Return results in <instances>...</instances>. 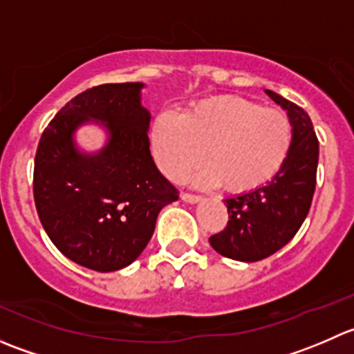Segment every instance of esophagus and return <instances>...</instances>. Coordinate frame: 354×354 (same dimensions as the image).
<instances>
[{
  "mask_svg": "<svg viewBox=\"0 0 354 354\" xmlns=\"http://www.w3.org/2000/svg\"><path fill=\"white\" fill-rule=\"evenodd\" d=\"M181 200H183V202H188V203H197V202H200V200H202V197H200V195H194V194H187V192H181Z\"/></svg>",
  "mask_w": 354,
  "mask_h": 354,
  "instance_id": "obj_1",
  "label": "esophagus"
}]
</instances>
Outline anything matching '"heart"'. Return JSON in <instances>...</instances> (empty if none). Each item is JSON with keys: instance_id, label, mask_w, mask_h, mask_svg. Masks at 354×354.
<instances>
[{"instance_id": "b5f03b06", "label": "heart", "mask_w": 354, "mask_h": 354, "mask_svg": "<svg viewBox=\"0 0 354 354\" xmlns=\"http://www.w3.org/2000/svg\"><path fill=\"white\" fill-rule=\"evenodd\" d=\"M295 130L286 113L263 108L238 95L195 102L180 118L162 113L151 130L160 171L180 180L203 159L209 162L188 176L198 185H219L233 194L266 187L286 164Z\"/></svg>"}]
</instances>
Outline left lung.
I'll use <instances>...</instances> for the list:
<instances>
[{
	"mask_svg": "<svg viewBox=\"0 0 354 354\" xmlns=\"http://www.w3.org/2000/svg\"><path fill=\"white\" fill-rule=\"evenodd\" d=\"M266 94L288 113L295 138L286 164L266 187L224 200L230 221L209 243L223 257L240 262L267 259L292 240L308 216L317 183L319 140L312 120L283 95Z\"/></svg>",
	"mask_w": 354,
	"mask_h": 354,
	"instance_id": "8db88e82",
	"label": "left lung"
}]
</instances>
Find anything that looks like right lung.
<instances>
[{
  "label": "right lung",
  "mask_w": 354,
  "mask_h": 354,
  "mask_svg": "<svg viewBox=\"0 0 354 354\" xmlns=\"http://www.w3.org/2000/svg\"><path fill=\"white\" fill-rule=\"evenodd\" d=\"M142 88V82L87 88L53 118L35 152L34 200L42 227L66 259L97 272L138 259L160 209L178 200L151 156ZM87 122L109 135L94 155L74 142V131Z\"/></svg>",
  "instance_id": "obj_1"
}]
</instances>
